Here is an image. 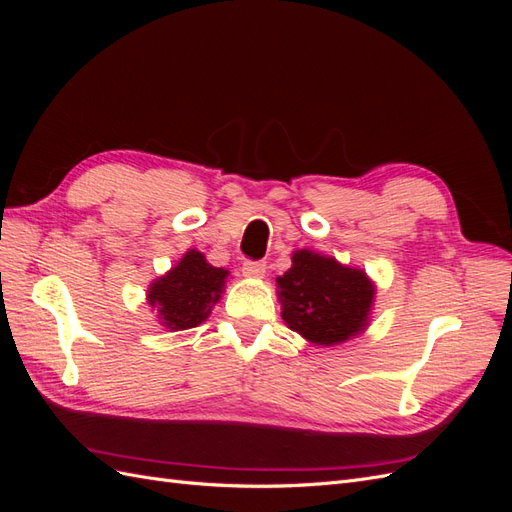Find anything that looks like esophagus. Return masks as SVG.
Wrapping results in <instances>:
<instances>
[{
    "mask_svg": "<svg viewBox=\"0 0 512 512\" xmlns=\"http://www.w3.org/2000/svg\"><path fill=\"white\" fill-rule=\"evenodd\" d=\"M241 271L245 277L260 280V277H265V273H267V262H245Z\"/></svg>",
    "mask_w": 512,
    "mask_h": 512,
    "instance_id": "esophagus-1",
    "label": "esophagus"
}]
</instances>
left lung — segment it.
Here are the masks:
<instances>
[{"label": "left lung", "mask_w": 512, "mask_h": 512, "mask_svg": "<svg viewBox=\"0 0 512 512\" xmlns=\"http://www.w3.org/2000/svg\"><path fill=\"white\" fill-rule=\"evenodd\" d=\"M275 282L284 322L307 342L335 346L367 329L376 286L365 271L297 250L292 267Z\"/></svg>", "instance_id": "8db88e82"}]
</instances>
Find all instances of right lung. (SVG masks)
Returning a JSON list of instances; mask_svg holds the SVG:
<instances>
[{
    "label": "right lung",
    "instance_id": "1",
    "mask_svg": "<svg viewBox=\"0 0 512 512\" xmlns=\"http://www.w3.org/2000/svg\"><path fill=\"white\" fill-rule=\"evenodd\" d=\"M226 277V269L209 265L205 254L190 250L149 286L147 303L162 327L170 331L194 329L209 318L213 305L222 299Z\"/></svg>",
    "mask_w": 512,
    "mask_h": 512
}]
</instances>
